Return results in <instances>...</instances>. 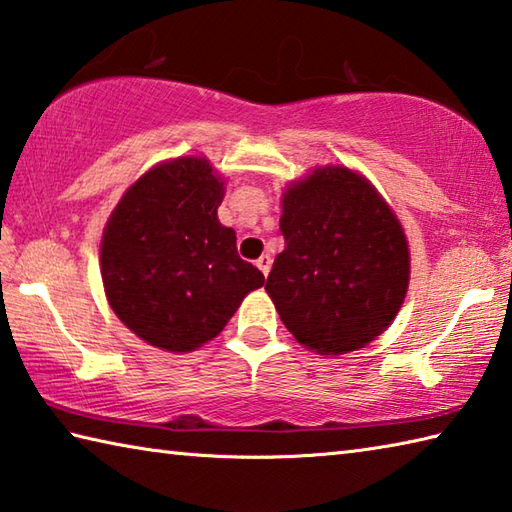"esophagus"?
Instances as JSON below:
<instances>
[{"mask_svg":"<svg viewBox=\"0 0 512 512\" xmlns=\"http://www.w3.org/2000/svg\"><path fill=\"white\" fill-rule=\"evenodd\" d=\"M256 267L260 269V272H263L265 276L269 274V269H272V256H269V254H263V256H260L258 260H256Z\"/></svg>","mask_w":512,"mask_h":512,"instance_id":"1","label":"esophagus"}]
</instances>
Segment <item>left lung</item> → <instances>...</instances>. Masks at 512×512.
Masks as SVG:
<instances>
[{"label":"left lung","instance_id":"8db88e82","mask_svg":"<svg viewBox=\"0 0 512 512\" xmlns=\"http://www.w3.org/2000/svg\"><path fill=\"white\" fill-rule=\"evenodd\" d=\"M281 234L265 289L298 343L339 356L385 332L408 292L410 252L368 180L345 167L314 169L283 194Z\"/></svg>","mask_w":512,"mask_h":512}]
</instances>
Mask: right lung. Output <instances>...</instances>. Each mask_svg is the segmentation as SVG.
Masks as SVG:
<instances>
[{
  "mask_svg": "<svg viewBox=\"0 0 512 512\" xmlns=\"http://www.w3.org/2000/svg\"><path fill=\"white\" fill-rule=\"evenodd\" d=\"M225 187L209 160L149 169L122 196L102 236V283L115 316L142 341L191 352L223 327L265 276L220 225Z\"/></svg>",
  "mask_w": 512,
  "mask_h": 512,
  "instance_id": "1",
  "label": "right lung"
}]
</instances>
